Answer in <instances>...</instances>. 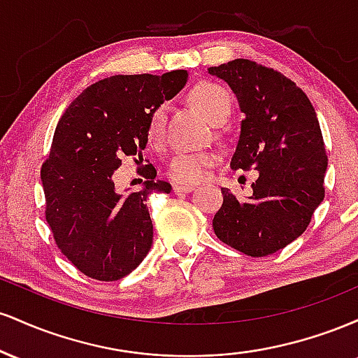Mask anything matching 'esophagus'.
I'll list each match as a JSON object with an SVG mask.
<instances>
[{
	"label": "esophagus",
	"instance_id": "obj_1",
	"mask_svg": "<svg viewBox=\"0 0 358 358\" xmlns=\"http://www.w3.org/2000/svg\"><path fill=\"white\" fill-rule=\"evenodd\" d=\"M193 185H173V192L176 195H183V193H190L193 192Z\"/></svg>",
	"mask_w": 358,
	"mask_h": 358
}]
</instances>
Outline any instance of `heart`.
I'll list each match as a JSON object with an SVG mask.
<instances>
[{"mask_svg": "<svg viewBox=\"0 0 358 358\" xmlns=\"http://www.w3.org/2000/svg\"><path fill=\"white\" fill-rule=\"evenodd\" d=\"M188 99L212 122L224 121L231 113L232 99L227 89L212 80H200L188 90ZM148 143L151 146H163L166 139V106L158 104L151 110L146 129ZM215 162V155L207 151H176L168 165V175L175 182L193 183L205 176L207 168Z\"/></svg>", "mask_w": 358, "mask_h": 358, "instance_id": "heart-1", "label": "heart"}]
</instances>
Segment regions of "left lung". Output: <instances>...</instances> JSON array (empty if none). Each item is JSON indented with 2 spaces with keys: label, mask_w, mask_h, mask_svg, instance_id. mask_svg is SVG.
Segmentation results:
<instances>
[{
  "label": "left lung",
  "mask_w": 358,
  "mask_h": 358,
  "mask_svg": "<svg viewBox=\"0 0 358 358\" xmlns=\"http://www.w3.org/2000/svg\"><path fill=\"white\" fill-rule=\"evenodd\" d=\"M208 73L225 80L244 119L234 170H256L248 199L222 188L213 232L250 257L274 254L306 231L323 202L328 158L318 117L306 94L281 72L236 59Z\"/></svg>",
  "instance_id": "1"
}]
</instances>
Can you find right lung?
I'll use <instances>...</instances> for the list:
<instances>
[{
    "instance_id": "1",
    "label": "right lung",
    "mask_w": 358,
    "mask_h": 358,
    "mask_svg": "<svg viewBox=\"0 0 358 358\" xmlns=\"http://www.w3.org/2000/svg\"><path fill=\"white\" fill-rule=\"evenodd\" d=\"M187 77V71L108 77L62 114L42 165L45 219L57 248L85 276L117 281L151 249L146 199L153 192L170 193L171 185L155 180L156 170L146 165L145 187L119 193L113 175L124 156L143 163L151 110L176 96Z\"/></svg>"
}]
</instances>
